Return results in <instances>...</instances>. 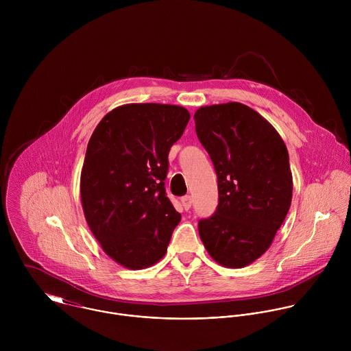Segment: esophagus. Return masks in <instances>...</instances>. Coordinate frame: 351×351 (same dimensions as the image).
<instances>
[{
    "mask_svg": "<svg viewBox=\"0 0 351 351\" xmlns=\"http://www.w3.org/2000/svg\"><path fill=\"white\" fill-rule=\"evenodd\" d=\"M181 202H182V206L188 210V209L192 206V197H191V196H184V197L181 199Z\"/></svg>",
    "mask_w": 351,
    "mask_h": 351,
    "instance_id": "esophagus-1",
    "label": "esophagus"
}]
</instances>
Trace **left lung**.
<instances>
[{
  "instance_id": "obj_1",
  "label": "left lung",
  "mask_w": 351,
  "mask_h": 351,
  "mask_svg": "<svg viewBox=\"0 0 351 351\" xmlns=\"http://www.w3.org/2000/svg\"><path fill=\"white\" fill-rule=\"evenodd\" d=\"M196 132L216 170V212L199 221L208 254L241 269L270 247L291 208L293 180L287 146L276 128L241 102L201 106Z\"/></svg>"
}]
</instances>
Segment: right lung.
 <instances>
[{
    "mask_svg": "<svg viewBox=\"0 0 351 351\" xmlns=\"http://www.w3.org/2000/svg\"><path fill=\"white\" fill-rule=\"evenodd\" d=\"M189 119L180 105L125 104L90 136L80 184L84 215L104 252L127 269L159 262L181 220L163 181Z\"/></svg>",
    "mask_w": 351,
    "mask_h": 351,
    "instance_id": "obj_1",
    "label": "right lung"
}]
</instances>
